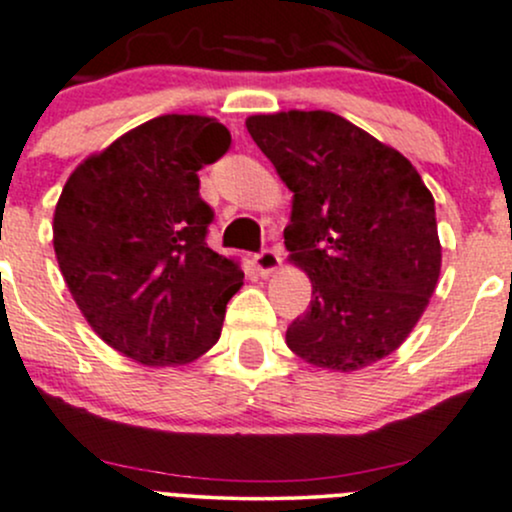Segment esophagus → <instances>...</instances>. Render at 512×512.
I'll use <instances>...</instances> for the list:
<instances>
[{"instance_id":"esophagus-1","label":"esophagus","mask_w":512,"mask_h":512,"mask_svg":"<svg viewBox=\"0 0 512 512\" xmlns=\"http://www.w3.org/2000/svg\"><path fill=\"white\" fill-rule=\"evenodd\" d=\"M281 263H283L281 254H278V251H273V249H266V251H261V254L254 256L256 271L261 273L263 278L271 276V273H276L278 268H281Z\"/></svg>"}]
</instances>
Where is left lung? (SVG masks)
<instances>
[{
	"mask_svg": "<svg viewBox=\"0 0 512 512\" xmlns=\"http://www.w3.org/2000/svg\"><path fill=\"white\" fill-rule=\"evenodd\" d=\"M246 128L293 192L288 261L313 286L286 345L333 372L384 360L439 283L434 197L402 152L328 110L249 115Z\"/></svg>",
	"mask_w": 512,
	"mask_h": 512,
	"instance_id": "obj_1",
	"label": "left lung"
}]
</instances>
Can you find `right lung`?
Listing matches in <instances>:
<instances>
[{
	"label": "right lung",
	"instance_id": "right-lung-1",
	"mask_svg": "<svg viewBox=\"0 0 512 512\" xmlns=\"http://www.w3.org/2000/svg\"><path fill=\"white\" fill-rule=\"evenodd\" d=\"M231 133L209 115H160L88 155L63 184L54 251L105 345L145 367L189 365L217 345L244 286L236 258L204 241L212 209L197 172Z\"/></svg>",
	"mask_w": 512,
	"mask_h": 512
}]
</instances>
